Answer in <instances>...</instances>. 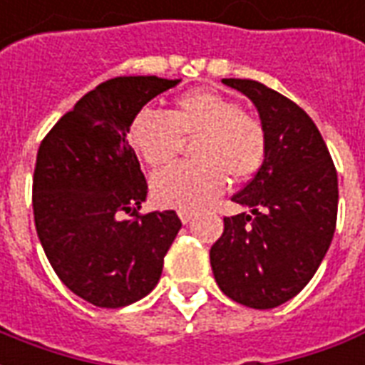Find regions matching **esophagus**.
<instances>
[{
  "instance_id": "1",
  "label": "esophagus",
  "mask_w": 365,
  "mask_h": 365,
  "mask_svg": "<svg viewBox=\"0 0 365 365\" xmlns=\"http://www.w3.org/2000/svg\"><path fill=\"white\" fill-rule=\"evenodd\" d=\"M179 217H180V221H182V223H190V221H192V212H186V210H180L179 212Z\"/></svg>"
}]
</instances>
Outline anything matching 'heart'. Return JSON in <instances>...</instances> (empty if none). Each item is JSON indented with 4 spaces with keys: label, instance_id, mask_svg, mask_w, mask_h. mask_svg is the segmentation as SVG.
<instances>
[{
    "label": "heart",
    "instance_id": "b5f03b06",
    "mask_svg": "<svg viewBox=\"0 0 365 365\" xmlns=\"http://www.w3.org/2000/svg\"><path fill=\"white\" fill-rule=\"evenodd\" d=\"M182 138L192 140L194 163L173 167L152 180L153 200L163 207L194 212L219 198L232 182H246L265 161L264 125L240 103L212 90L180 96L171 113L144 108L128 125V142L153 169L177 160Z\"/></svg>",
    "mask_w": 365,
    "mask_h": 365
}]
</instances>
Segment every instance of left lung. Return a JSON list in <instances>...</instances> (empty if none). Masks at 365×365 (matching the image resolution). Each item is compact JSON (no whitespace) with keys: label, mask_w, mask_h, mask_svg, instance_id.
Instances as JSON below:
<instances>
[{"label":"left lung","mask_w":365,"mask_h":365,"mask_svg":"<svg viewBox=\"0 0 365 365\" xmlns=\"http://www.w3.org/2000/svg\"><path fill=\"white\" fill-rule=\"evenodd\" d=\"M248 96L267 136L262 169L232 196L250 213L223 217L210 250L219 289L235 302L269 309L309 283L336 227L339 182L316 123L283 94L248 78H223Z\"/></svg>","instance_id":"1"}]
</instances>
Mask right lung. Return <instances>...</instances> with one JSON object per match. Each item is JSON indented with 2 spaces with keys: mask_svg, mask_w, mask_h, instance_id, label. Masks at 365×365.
Wrapping results in <instances>:
<instances>
[{
  "mask_svg": "<svg viewBox=\"0 0 365 365\" xmlns=\"http://www.w3.org/2000/svg\"><path fill=\"white\" fill-rule=\"evenodd\" d=\"M179 81L117 76L82 96L38 148L32 207L49 264L98 308L150 294L180 229L177 213H140L148 182L127 140L148 101Z\"/></svg>",
  "mask_w": 365,
  "mask_h": 365,
  "instance_id": "obj_1",
  "label": "right lung"
}]
</instances>
